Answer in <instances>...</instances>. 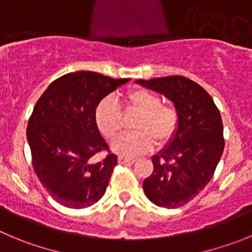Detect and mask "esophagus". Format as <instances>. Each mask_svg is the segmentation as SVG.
Returning <instances> with one entry per match:
<instances>
[{"instance_id": "esophagus-1", "label": "esophagus", "mask_w": 252, "mask_h": 252, "mask_svg": "<svg viewBox=\"0 0 252 252\" xmlns=\"http://www.w3.org/2000/svg\"><path fill=\"white\" fill-rule=\"evenodd\" d=\"M118 163L119 164H130V163H134V159L133 158H126V157H123V155H121V157H118Z\"/></svg>"}]
</instances>
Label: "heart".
Masks as SVG:
<instances>
[{"mask_svg": "<svg viewBox=\"0 0 252 252\" xmlns=\"http://www.w3.org/2000/svg\"><path fill=\"white\" fill-rule=\"evenodd\" d=\"M124 105L128 110L139 113L134 129L113 144L119 155L135 157L153 148L159 147L174 138L180 123L179 109L170 103H163L160 95L137 88L124 95ZM95 123L105 139L113 142L123 130V117L118 103L112 98H103L95 108Z\"/></svg>", "mask_w": 252, "mask_h": 252, "instance_id": "heart-1", "label": "heart"}]
</instances>
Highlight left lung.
<instances>
[{"label":"left lung","instance_id":"obj_1","mask_svg":"<svg viewBox=\"0 0 252 252\" xmlns=\"http://www.w3.org/2000/svg\"><path fill=\"white\" fill-rule=\"evenodd\" d=\"M164 94L180 113L168 148L152 158L154 170L143 183L147 197L166 209L184 206L213 178L225 147L221 115L210 94L183 76L137 81Z\"/></svg>","mask_w":252,"mask_h":252}]
</instances>
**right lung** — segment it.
<instances>
[{"mask_svg": "<svg viewBox=\"0 0 252 252\" xmlns=\"http://www.w3.org/2000/svg\"><path fill=\"white\" fill-rule=\"evenodd\" d=\"M99 73H67L52 82L28 119L27 139L36 175L58 204L83 209L104 195L117 155L98 130V103L126 83ZM107 152L98 163L90 158Z\"/></svg>", "mask_w": 252, "mask_h": 252, "instance_id": "add662e5", "label": "right lung"}]
</instances>
